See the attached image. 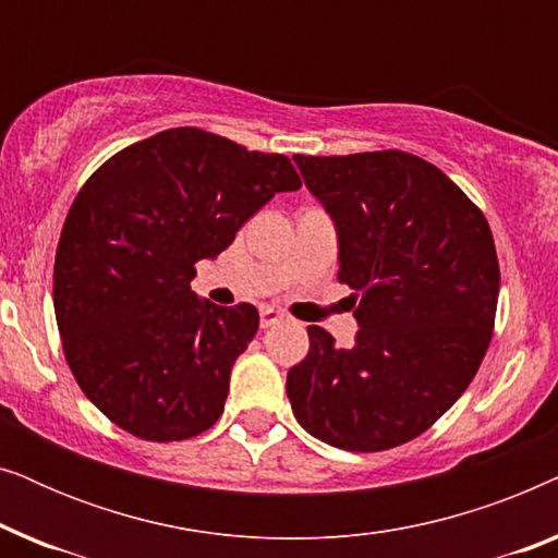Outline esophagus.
I'll use <instances>...</instances> for the list:
<instances>
[{"instance_id": "obj_1", "label": "esophagus", "mask_w": 558, "mask_h": 558, "mask_svg": "<svg viewBox=\"0 0 558 558\" xmlns=\"http://www.w3.org/2000/svg\"><path fill=\"white\" fill-rule=\"evenodd\" d=\"M284 319V315H281L279 310L274 307H262V327L266 330V327H274L277 323H281Z\"/></svg>"}]
</instances>
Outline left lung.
Returning a JSON list of instances; mask_svg holds the SVG:
<instances>
[{"instance_id":"8db88e82","label":"left lung","mask_w":558,"mask_h":558,"mask_svg":"<svg viewBox=\"0 0 558 558\" xmlns=\"http://www.w3.org/2000/svg\"><path fill=\"white\" fill-rule=\"evenodd\" d=\"M294 162L338 231V279L355 289L361 330L338 348L307 327L310 353L287 373L289 403L312 437L384 452L429 429L483 363L500 292L490 226L409 151Z\"/></svg>"}]
</instances>
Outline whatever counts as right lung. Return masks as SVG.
Segmentation results:
<instances>
[{
	"label": "right lung",
	"instance_id": "obj_1",
	"mask_svg": "<svg viewBox=\"0 0 558 558\" xmlns=\"http://www.w3.org/2000/svg\"><path fill=\"white\" fill-rule=\"evenodd\" d=\"M300 187L284 155L195 126L136 142L90 174L60 233L52 302L65 361L113 424L180 441L218 422L258 312L197 300L195 264Z\"/></svg>",
	"mask_w": 558,
	"mask_h": 558
}]
</instances>
